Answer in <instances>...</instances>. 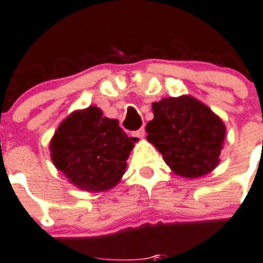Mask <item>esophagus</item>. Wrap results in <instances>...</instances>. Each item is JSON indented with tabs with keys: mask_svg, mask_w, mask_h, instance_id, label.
<instances>
[{
	"mask_svg": "<svg viewBox=\"0 0 263 263\" xmlns=\"http://www.w3.org/2000/svg\"><path fill=\"white\" fill-rule=\"evenodd\" d=\"M132 136L139 137V139H143V137H145V128H144V127H141V128H139L137 131H134L132 132Z\"/></svg>",
	"mask_w": 263,
	"mask_h": 263,
	"instance_id": "34e87169",
	"label": "esophagus"
}]
</instances>
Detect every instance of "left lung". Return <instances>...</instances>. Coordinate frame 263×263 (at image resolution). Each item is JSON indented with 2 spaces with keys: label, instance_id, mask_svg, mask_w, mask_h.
Returning <instances> with one entry per match:
<instances>
[{
  "label": "left lung",
  "instance_id": "left-lung-1",
  "mask_svg": "<svg viewBox=\"0 0 263 263\" xmlns=\"http://www.w3.org/2000/svg\"><path fill=\"white\" fill-rule=\"evenodd\" d=\"M152 109L154 118L146 124V139L174 173L198 178L217 167L226 135L218 115L191 96L162 98Z\"/></svg>",
  "mask_w": 263,
  "mask_h": 263
}]
</instances>
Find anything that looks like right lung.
Wrapping results in <instances>:
<instances>
[{"label":"right lung","mask_w":263,"mask_h":263,"mask_svg":"<svg viewBox=\"0 0 263 263\" xmlns=\"http://www.w3.org/2000/svg\"><path fill=\"white\" fill-rule=\"evenodd\" d=\"M135 141L117 119L89 106L63 120L49 148L54 166L68 181L87 192H102L119 183Z\"/></svg>","instance_id":"1"}]
</instances>
